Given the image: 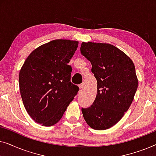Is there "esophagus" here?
Listing matches in <instances>:
<instances>
[{"mask_svg":"<svg viewBox=\"0 0 156 156\" xmlns=\"http://www.w3.org/2000/svg\"><path fill=\"white\" fill-rule=\"evenodd\" d=\"M85 86H86V85H85V83H82V84H81L80 86H79V87H80V89H82L84 88Z\"/></svg>","mask_w":156,"mask_h":156,"instance_id":"34e87169","label":"esophagus"}]
</instances>
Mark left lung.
Instances as JSON below:
<instances>
[{
  "instance_id": "obj_1",
  "label": "left lung",
  "mask_w": 156,
  "mask_h": 156,
  "mask_svg": "<svg viewBox=\"0 0 156 156\" xmlns=\"http://www.w3.org/2000/svg\"><path fill=\"white\" fill-rule=\"evenodd\" d=\"M81 53L90 61L97 81L92 105L82 108L84 120L93 129L106 130L121 120L138 88L135 66L123 51L108 43H82Z\"/></svg>"
}]
</instances>
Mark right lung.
Instances as JSON below:
<instances>
[{
	"instance_id": "1",
	"label": "right lung",
	"mask_w": 156,
	"mask_h": 156,
	"mask_svg": "<svg viewBox=\"0 0 156 156\" xmlns=\"http://www.w3.org/2000/svg\"><path fill=\"white\" fill-rule=\"evenodd\" d=\"M78 44L75 40H52L35 49L21 67V98L36 123L55 125L77 94L79 87L70 82L72 67L68 63Z\"/></svg>"
}]
</instances>
